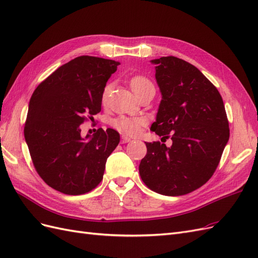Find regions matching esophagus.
Segmentation results:
<instances>
[{
  "mask_svg": "<svg viewBox=\"0 0 258 258\" xmlns=\"http://www.w3.org/2000/svg\"><path fill=\"white\" fill-rule=\"evenodd\" d=\"M132 140L130 139V138H128V137H126V136H122L121 137V143L123 144V143H128V142H131Z\"/></svg>",
  "mask_w": 258,
  "mask_h": 258,
  "instance_id": "34e87169",
  "label": "esophagus"
}]
</instances>
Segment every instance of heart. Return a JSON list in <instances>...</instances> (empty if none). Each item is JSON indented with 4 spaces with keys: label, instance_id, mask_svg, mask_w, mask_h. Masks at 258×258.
<instances>
[{
    "label": "heart",
    "instance_id": "heart-1",
    "mask_svg": "<svg viewBox=\"0 0 258 258\" xmlns=\"http://www.w3.org/2000/svg\"><path fill=\"white\" fill-rule=\"evenodd\" d=\"M130 87L138 95L139 92L148 88V87H154L153 83L147 79L144 75H135L131 77L130 80ZM110 89L111 86L106 85L103 92H102V101L105 102L108 95H110ZM145 123V119L142 117H135V116H118L117 118L112 120V126L116 128L119 132L127 136H137L140 131H141L143 124Z\"/></svg>",
    "mask_w": 258,
    "mask_h": 258
}]
</instances>
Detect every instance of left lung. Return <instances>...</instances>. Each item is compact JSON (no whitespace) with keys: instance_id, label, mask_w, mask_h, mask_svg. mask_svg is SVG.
<instances>
[{"instance_id":"1","label":"left lung","mask_w":258,"mask_h":258,"mask_svg":"<svg viewBox=\"0 0 258 258\" xmlns=\"http://www.w3.org/2000/svg\"><path fill=\"white\" fill-rule=\"evenodd\" d=\"M162 95L151 130L172 140L145 143L139 166L144 184L165 196H182L206 184L229 140V122L221 93L199 70L173 56L152 60Z\"/></svg>"}]
</instances>
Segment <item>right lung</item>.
<instances>
[{
	"label": "right lung",
	"mask_w": 258,
	"mask_h": 258,
	"mask_svg": "<svg viewBox=\"0 0 258 258\" xmlns=\"http://www.w3.org/2000/svg\"><path fill=\"white\" fill-rule=\"evenodd\" d=\"M118 64L110 59L77 57L34 90L23 132L36 172L51 188L83 195L102 181L119 134L100 128L83 138L81 124L101 111L103 89Z\"/></svg>",
	"instance_id": "obj_1"
}]
</instances>
